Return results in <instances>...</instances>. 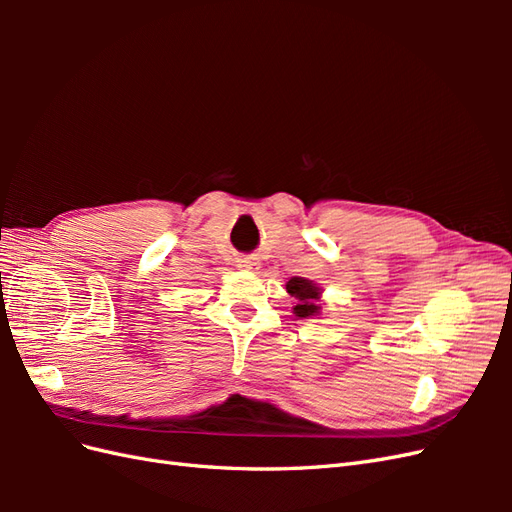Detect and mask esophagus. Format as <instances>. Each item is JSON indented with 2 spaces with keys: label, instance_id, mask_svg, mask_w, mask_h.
<instances>
[{
  "label": "esophagus",
  "instance_id": "34e87169",
  "mask_svg": "<svg viewBox=\"0 0 512 512\" xmlns=\"http://www.w3.org/2000/svg\"><path fill=\"white\" fill-rule=\"evenodd\" d=\"M254 265H256V262L247 260V258H241V260H239V269H254Z\"/></svg>",
  "mask_w": 512,
  "mask_h": 512
}]
</instances>
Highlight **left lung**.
Returning a JSON list of instances; mask_svg holds the SVG:
<instances>
[{
  "label": "left lung",
  "mask_w": 512,
  "mask_h": 512,
  "mask_svg": "<svg viewBox=\"0 0 512 512\" xmlns=\"http://www.w3.org/2000/svg\"><path fill=\"white\" fill-rule=\"evenodd\" d=\"M286 292L290 297L297 299V305L292 307V312L297 318H312L320 314V297H322V288L314 284L307 277H290L286 282Z\"/></svg>",
  "instance_id": "1"
}]
</instances>
